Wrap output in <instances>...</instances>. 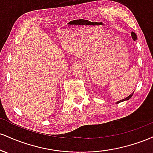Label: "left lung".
I'll list each match as a JSON object with an SVG mask.
<instances>
[{
	"instance_id": "obj_1",
	"label": "left lung",
	"mask_w": 153,
	"mask_h": 153,
	"mask_svg": "<svg viewBox=\"0 0 153 153\" xmlns=\"http://www.w3.org/2000/svg\"><path fill=\"white\" fill-rule=\"evenodd\" d=\"M131 37H132L133 39H134V41H135V40L137 39V35H136V34H135L134 32H133V31H132V32L131 33ZM133 94H134V92H133L132 94H131V95H129V96H128V97L125 98V99H122V100H121V101H117V103H120V102H122V101H127V100H129V99H131V96H132Z\"/></svg>"
}]
</instances>
